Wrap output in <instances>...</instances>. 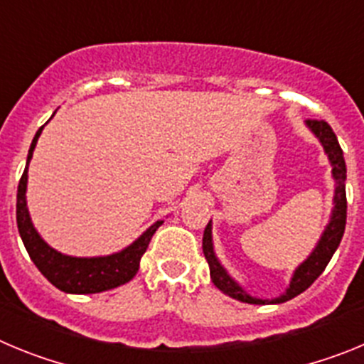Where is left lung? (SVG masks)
Here are the masks:
<instances>
[{
	"mask_svg": "<svg viewBox=\"0 0 364 364\" xmlns=\"http://www.w3.org/2000/svg\"><path fill=\"white\" fill-rule=\"evenodd\" d=\"M308 127L315 133V136L319 138L321 144H323L324 151H326L328 159L332 162L333 169V178H336V208H333L332 220L328 224L326 231L321 237L319 244L314 250L310 257H308L294 273V279L290 282V288L286 290L284 295L277 299H272V301H262V299H255L252 295H247L246 291L240 288L233 279L226 273V269L222 268L220 262L217 260L213 253V242H211V222L205 226L204 230V239H202V250H204V257L210 264V275L213 284L217 286L218 290L224 291L230 297L237 299V301L247 302V304H279V302H286L290 299L297 297L299 294H302L304 290H308L311 284L315 282V279L319 277L321 273L324 272V268L328 266L330 259L336 253L337 246H339L341 239H343V233H345L346 226V189H345V180H346V166L345 159H343V149H341L339 142H337L336 133L332 131V127L326 124L324 120H306Z\"/></svg>",
	"mask_w": 364,
	"mask_h": 364,
	"instance_id": "obj_1",
	"label": "left lung"
}]
</instances>
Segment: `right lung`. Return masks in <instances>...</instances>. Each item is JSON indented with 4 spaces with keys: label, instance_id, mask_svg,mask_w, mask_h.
<instances>
[{
    "label": "right lung",
    "instance_id": "obj_1",
    "mask_svg": "<svg viewBox=\"0 0 364 364\" xmlns=\"http://www.w3.org/2000/svg\"><path fill=\"white\" fill-rule=\"evenodd\" d=\"M41 129H43V125L38 129L36 136L32 140L27 156V166L32 159V151L36 147ZM25 191H27V167H25L23 175L19 178L18 197H16L18 231L21 235V240H23L28 257L36 264V268L40 269L41 275L50 284L56 286L58 290L67 291V294H100V291L111 290V288L129 282L136 275L140 259H142L147 246H149L151 237L162 224V220L154 222L140 239L134 240L129 247H125L124 252L114 253V255L92 257V259L67 257L47 246L43 239L36 233V230L32 226L31 217H28Z\"/></svg>",
    "mask_w": 364,
    "mask_h": 364
}]
</instances>
